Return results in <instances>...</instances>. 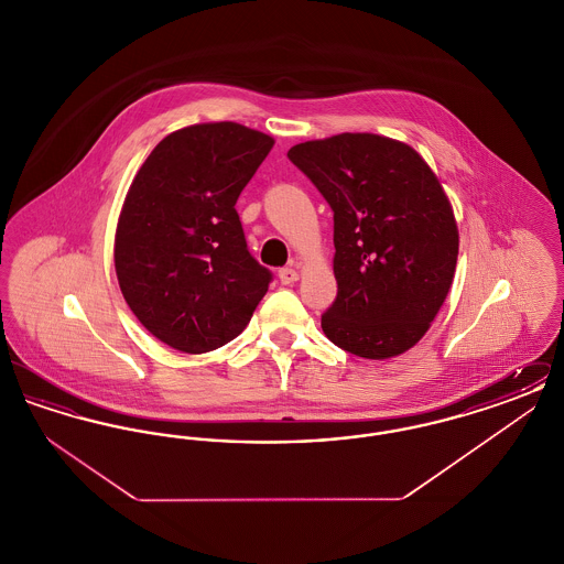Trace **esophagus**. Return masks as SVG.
<instances>
[{
  "label": "esophagus",
  "mask_w": 564,
  "mask_h": 564,
  "mask_svg": "<svg viewBox=\"0 0 564 564\" xmlns=\"http://www.w3.org/2000/svg\"><path fill=\"white\" fill-rule=\"evenodd\" d=\"M279 281L283 283V285H292V283H295L297 281V270L292 269H281L279 270Z\"/></svg>",
  "instance_id": "esophagus-1"
}]
</instances>
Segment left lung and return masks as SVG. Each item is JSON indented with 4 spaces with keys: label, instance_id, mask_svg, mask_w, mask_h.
<instances>
[{
    "label": "left lung",
    "instance_id": "obj_1",
    "mask_svg": "<svg viewBox=\"0 0 564 564\" xmlns=\"http://www.w3.org/2000/svg\"><path fill=\"white\" fill-rule=\"evenodd\" d=\"M288 159L334 212L338 294L323 334L366 359L412 349L455 279L458 228L437 175L414 148L375 133L304 141Z\"/></svg>",
    "mask_w": 564,
    "mask_h": 564
}]
</instances>
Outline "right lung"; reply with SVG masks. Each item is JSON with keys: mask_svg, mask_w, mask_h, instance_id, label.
I'll use <instances>...</instances> for the list:
<instances>
[{"mask_svg": "<svg viewBox=\"0 0 564 564\" xmlns=\"http://www.w3.org/2000/svg\"><path fill=\"white\" fill-rule=\"evenodd\" d=\"M274 145L237 122L166 134L127 192L113 264L134 317L161 343L198 355L235 340L269 292L235 209Z\"/></svg>", "mask_w": 564, "mask_h": 564, "instance_id": "1", "label": "right lung"}]
</instances>
